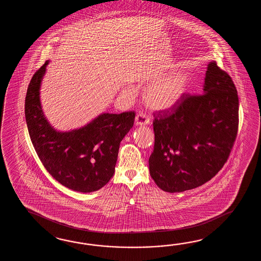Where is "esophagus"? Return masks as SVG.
Wrapping results in <instances>:
<instances>
[{
    "mask_svg": "<svg viewBox=\"0 0 261 261\" xmlns=\"http://www.w3.org/2000/svg\"><path fill=\"white\" fill-rule=\"evenodd\" d=\"M150 119L144 113H139L135 117V124L138 125H147L149 124Z\"/></svg>",
    "mask_w": 261,
    "mask_h": 261,
    "instance_id": "obj_1",
    "label": "esophagus"
}]
</instances>
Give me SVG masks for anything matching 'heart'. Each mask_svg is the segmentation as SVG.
<instances>
[{"label": "heart", "instance_id": "1", "mask_svg": "<svg viewBox=\"0 0 261 261\" xmlns=\"http://www.w3.org/2000/svg\"><path fill=\"white\" fill-rule=\"evenodd\" d=\"M189 78L185 72H175L148 86L143 93L146 106L154 110H167L175 106L185 94Z\"/></svg>", "mask_w": 261, "mask_h": 261}]
</instances>
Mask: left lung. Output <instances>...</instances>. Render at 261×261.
Wrapping results in <instances>:
<instances>
[{"mask_svg": "<svg viewBox=\"0 0 261 261\" xmlns=\"http://www.w3.org/2000/svg\"><path fill=\"white\" fill-rule=\"evenodd\" d=\"M150 175L163 191L196 189L227 162L237 137L239 98L229 74L211 61L201 95L184 94L171 112L154 115Z\"/></svg>", "mask_w": 261, "mask_h": 261, "instance_id": "1", "label": "left lung"}]
</instances>
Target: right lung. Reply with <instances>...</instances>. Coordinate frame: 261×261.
I'll use <instances>...</instances> for the list:
<instances>
[{"mask_svg": "<svg viewBox=\"0 0 261 261\" xmlns=\"http://www.w3.org/2000/svg\"><path fill=\"white\" fill-rule=\"evenodd\" d=\"M47 63L35 72L27 89L25 117L31 141L42 164L59 183L85 193L99 190L114 175L119 144L133 128L135 113L102 114L83 128L57 132L40 103V85Z\"/></svg>", "mask_w": 261, "mask_h": 261, "instance_id": "obj_1", "label": "right lung"}]
</instances>
